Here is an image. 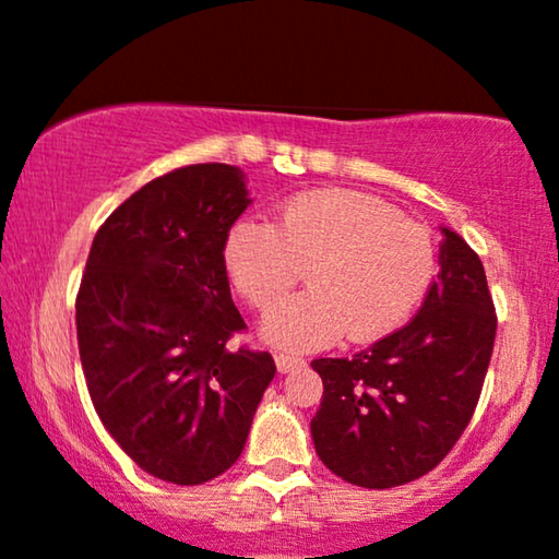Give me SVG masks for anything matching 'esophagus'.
<instances>
[{
    "label": "esophagus",
    "mask_w": 559,
    "mask_h": 559,
    "mask_svg": "<svg viewBox=\"0 0 559 559\" xmlns=\"http://www.w3.org/2000/svg\"><path fill=\"white\" fill-rule=\"evenodd\" d=\"M304 366H307V362H304V357L286 355V353L275 355V368H278L281 373H292V370H296V368H304Z\"/></svg>",
    "instance_id": "34e87169"
}]
</instances>
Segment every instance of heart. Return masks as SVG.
Segmentation results:
<instances>
[{
	"mask_svg": "<svg viewBox=\"0 0 559 559\" xmlns=\"http://www.w3.org/2000/svg\"><path fill=\"white\" fill-rule=\"evenodd\" d=\"M229 281L250 307L273 309L307 267L311 292L281 304L263 322L273 347L304 353L381 340L427 294L437 255L429 229L396 206L347 189L296 193L275 225L242 219L227 233Z\"/></svg>",
	"mask_w": 559,
	"mask_h": 559,
	"instance_id": "1",
	"label": "heart"
}]
</instances>
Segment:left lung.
Instances as JSON below:
<instances>
[{"label":"left lung","instance_id":"1","mask_svg":"<svg viewBox=\"0 0 559 559\" xmlns=\"http://www.w3.org/2000/svg\"><path fill=\"white\" fill-rule=\"evenodd\" d=\"M493 340L496 309L480 258L442 227L440 273L419 314L362 353L311 362L324 383L311 419L319 460L360 488L421 478L471 421Z\"/></svg>","mask_w":559,"mask_h":559}]
</instances>
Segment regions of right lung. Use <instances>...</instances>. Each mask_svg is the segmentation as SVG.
Returning <instances> with one entry per match:
<instances>
[{
    "instance_id": "obj_1",
    "label": "right lung",
    "mask_w": 559,
    "mask_h": 559,
    "mask_svg": "<svg viewBox=\"0 0 559 559\" xmlns=\"http://www.w3.org/2000/svg\"><path fill=\"white\" fill-rule=\"evenodd\" d=\"M245 174L197 163L145 183L92 242L76 296L79 355L94 408L140 471L199 486L242 455L275 376L229 296L225 240L248 210Z\"/></svg>"
}]
</instances>
